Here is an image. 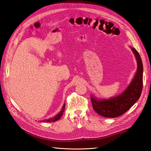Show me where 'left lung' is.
<instances>
[{"label":"left lung","mask_w":151,"mask_h":151,"mask_svg":"<svg viewBox=\"0 0 151 151\" xmlns=\"http://www.w3.org/2000/svg\"><path fill=\"white\" fill-rule=\"evenodd\" d=\"M135 54L137 70L135 76L129 87L123 93L110 99L98 101L91 97V104L94 110L102 116L113 118L120 116L127 112L139 99L143 89V63L138 52L132 48Z\"/></svg>","instance_id":"obj_1"}]
</instances>
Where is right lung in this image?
Masks as SVG:
<instances>
[{
    "label": "right lung",
    "instance_id": "obj_1",
    "mask_svg": "<svg viewBox=\"0 0 151 151\" xmlns=\"http://www.w3.org/2000/svg\"><path fill=\"white\" fill-rule=\"evenodd\" d=\"M65 104H63V108H62V111H61L58 114L56 115L55 117H52V118H50V119H49L45 120V121H43V122H44V121L48 122V123H52V122H54V121H58V120H59L60 119L61 117H62V115H63V111H64V110H65Z\"/></svg>",
    "mask_w": 151,
    "mask_h": 151
}]
</instances>
